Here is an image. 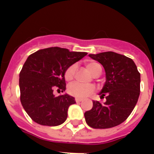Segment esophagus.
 Returning <instances> with one entry per match:
<instances>
[{"mask_svg": "<svg viewBox=\"0 0 154 154\" xmlns=\"http://www.w3.org/2000/svg\"><path fill=\"white\" fill-rule=\"evenodd\" d=\"M75 100H76V102H81V101H82V99H80V98H76V99H75Z\"/></svg>", "mask_w": 154, "mask_h": 154, "instance_id": "34e87169", "label": "esophagus"}]
</instances>
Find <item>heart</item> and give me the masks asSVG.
Here are the masks:
<instances>
[{
  "mask_svg": "<svg viewBox=\"0 0 154 154\" xmlns=\"http://www.w3.org/2000/svg\"><path fill=\"white\" fill-rule=\"evenodd\" d=\"M87 67L95 77H98L101 73V70H102L101 65L97 62L87 63ZM76 69H77V66L75 64H72L67 67L64 72V77L66 81L71 82L72 80H73ZM67 91L71 96L81 99V98H85L93 93L94 87L92 85H84L79 82H74L68 87Z\"/></svg>",
  "mask_w": 154,
  "mask_h": 154,
  "instance_id": "heart-1",
  "label": "heart"
}]
</instances>
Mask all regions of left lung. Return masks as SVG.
Instances as JSON below:
<instances>
[{"label":"left lung","mask_w":154,"mask_h":154,"mask_svg":"<svg viewBox=\"0 0 154 154\" xmlns=\"http://www.w3.org/2000/svg\"><path fill=\"white\" fill-rule=\"evenodd\" d=\"M99 62L106 72V82L100 91V98L106 101L93 100L91 110L84 116L88 125L94 129H109L125 120L137 104L140 92V73L134 62L115 52L89 54Z\"/></svg>","instance_id":"1"}]
</instances>
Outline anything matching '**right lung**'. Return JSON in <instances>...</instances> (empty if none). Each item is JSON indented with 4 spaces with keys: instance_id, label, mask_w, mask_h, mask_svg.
Returning a JSON list of instances; mask_svg holds the SVG:
<instances>
[{
    "instance_id": "add662e5",
    "label": "right lung",
    "mask_w": 154,
    "mask_h": 154,
    "mask_svg": "<svg viewBox=\"0 0 154 154\" xmlns=\"http://www.w3.org/2000/svg\"><path fill=\"white\" fill-rule=\"evenodd\" d=\"M87 54L52 47L29 56L20 72L19 85L22 106L35 122L57 126L67 119L68 107L76 103L75 98L67 94L55 97L54 91L66 90L65 71Z\"/></svg>"
}]
</instances>
